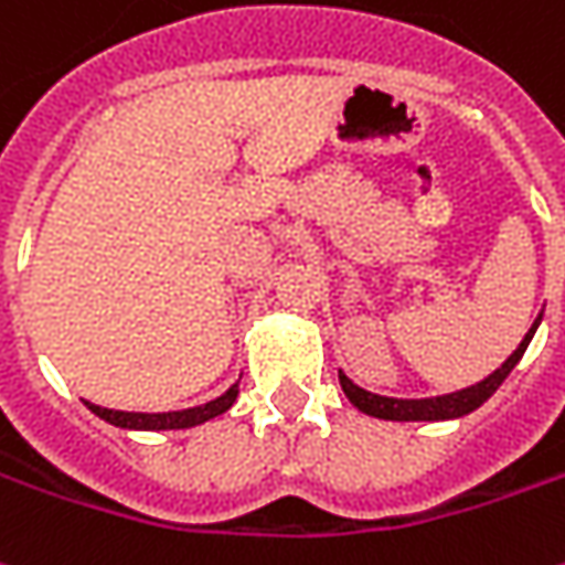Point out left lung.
<instances>
[{
  "label": "left lung",
  "instance_id": "8db88e82",
  "mask_svg": "<svg viewBox=\"0 0 565 565\" xmlns=\"http://www.w3.org/2000/svg\"><path fill=\"white\" fill-rule=\"evenodd\" d=\"M541 315L535 318V324L529 328V333L523 337V343L516 347V352L510 355L508 362L501 364L494 374L482 380V383H476V386H467V390H460V393H448V395H436V398H390V395H374L362 390V386H355L352 380L340 371V386H343V393L347 398L359 408V412L371 414V417H380V420H451V417H463V414L476 412L489 395L508 380V374L516 367V362L523 359L525 347H529V340H532V333L539 328Z\"/></svg>",
  "mask_w": 565,
  "mask_h": 565
}]
</instances>
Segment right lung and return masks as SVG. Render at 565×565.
Returning <instances> with one entry per match:
<instances>
[{"label":"right lung","instance_id":"add662e5","mask_svg":"<svg viewBox=\"0 0 565 565\" xmlns=\"http://www.w3.org/2000/svg\"><path fill=\"white\" fill-rule=\"evenodd\" d=\"M234 398H237V383H234L228 393H222L213 402H206V405H198V408H185V412H163V414H138V412H110V408H102V405H89L92 414H98L102 420L107 424H114V427L122 429H188V427H198L203 420H210V417H218V414H225L234 405Z\"/></svg>","mask_w":565,"mask_h":565}]
</instances>
